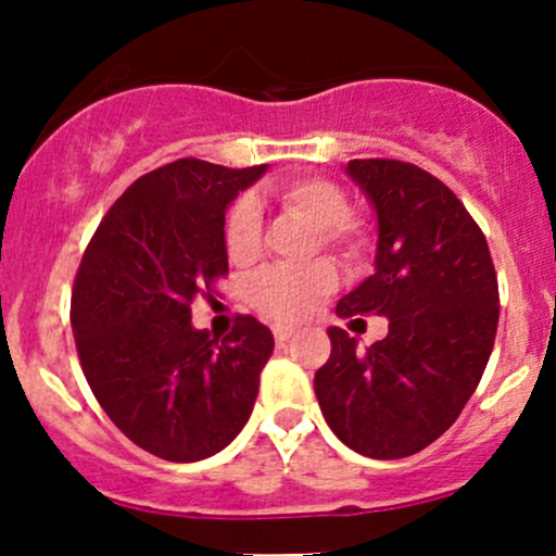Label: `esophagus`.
Here are the masks:
<instances>
[{"label":"esophagus","instance_id":"34e87169","mask_svg":"<svg viewBox=\"0 0 556 556\" xmlns=\"http://www.w3.org/2000/svg\"><path fill=\"white\" fill-rule=\"evenodd\" d=\"M293 336H295L293 327H274V341H277V343L290 341V338H293Z\"/></svg>","mask_w":556,"mask_h":556}]
</instances>
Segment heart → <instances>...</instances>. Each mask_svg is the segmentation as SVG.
Instances as JSON below:
<instances>
[{
  "instance_id": "heart-1",
  "label": "heart",
  "mask_w": 556,
  "mask_h": 556,
  "mask_svg": "<svg viewBox=\"0 0 556 556\" xmlns=\"http://www.w3.org/2000/svg\"><path fill=\"white\" fill-rule=\"evenodd\" d=\"M288 213L308 220L317 229L323 248L343 261H359L370 250V231L365 220L349 213V197L327 178H295L277 191ZM317 242V244H319ZM226 250L231 261L248 263L261 250V207L253 197H239L226 218ZM338 285L330 261H312L303 266H266L248 279L244 301L274 323H298L306 317Z\"/></svg>"
}]
</instances>
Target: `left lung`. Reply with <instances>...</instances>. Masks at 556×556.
<instances>
[{"label":"left lung","instance_id":"obj_1","mask_svg":"<svg viewBox=\"0 0 556 556\" xmlns=\"http://www.w3.org/2000/svg\"><path fill=\"white\" fill-rule=\"evenodd\" d=\"M349 175L376 207L378 253L376 274L336 312L389 317V336L359 352L330 327L314 391L343 445L407 458L475 394L498 330V279L482 229L440 178L400 160H352Z\"/></svg>","mask_w":556,"mask_h":556}]
</instances>
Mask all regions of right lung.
Masks as SVG:
<instances>
[{
  "label": "right lung",
  "mask_w": 556,
  "mask_h": 556,
  "mask_svg": "<svg viewBox=\"0 0 556 556\" xmlns=\"http://www.w3.org/2000/svg\"><path fill=\"white\" fill-rule=\"evenodd\" d=\"M266 173L175 160L140 175L92 233L72 327L92 394L116 429L175 464L224 450L258 396L274 336L239 314L226 338L191 327V301L229 274L226 207Z\"/></svg>",
  "instance_id": "1"
}]
</instances>
